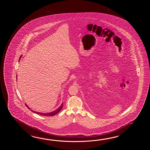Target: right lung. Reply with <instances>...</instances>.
<instances>
[{"label":"right lung","mask_w":150,"mask_h":150,"mask_svg":"<svg viewBox=\"0 0 150 150\" xmlns=\"http://www.w3.org/2000/svg\"><path fill=\"white\" fill-rule=\"evenodd\" d=\"M25 105L27 106V107L29 108V109H30V108H29L28 107L27 105L25 104ZM63 103H62V105L57 109H56V110H54V112H49V113H42V112H35L34 111H33L31 110V111L33 112H34L35 113H36V114H40V115H43V116H53V115H56L57 113H58V112H60L61 110H62V109L63 108Z\"/></svg>","instance_id":"right-lung-1"}]
</instances>
